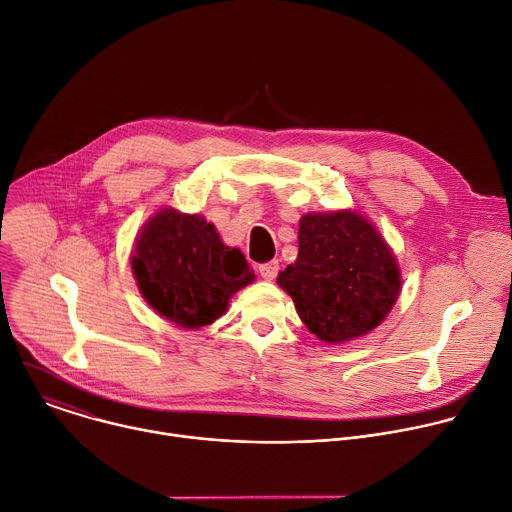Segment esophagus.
Returning <instances> with one entry per match:
<instances>
[{
	"instance_id": "esophagus-1",
	"label": "esophagus",
	"mask_w": 512,
	"mask_h": 512,
	"mask_svg": "<svg viewBox=\"0 0 512 512\" xmlns=\"http://www.w3.org/2000/svg\"><path fill=\"white\" fill-rule=\"evenodd\" d=\"M277 271H279V263L277 261H267V263H261L259 265V273L263 279L271 281L277 277Z\"/></svg>"
}]
</instances>
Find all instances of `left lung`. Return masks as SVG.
I'll list each match as a JSON object with an SVG mask.
<instances>
[{"instance_id": "obj_1", "label": "left lung", "mask_w": 512, "mask_h": 512, "mask_svg": "<svg viewBox=\"0 0 512 512\" xmlns=\"http://www.w3.org/2000/svg\"><path fill=\"white\" fill-rule=\"evenodd\" d=\"M294 265L277 283L296 304L306 328L328 344L377 328L399 289L397 261L367 218L356 212L306 214Z\"/></svg>"}]
</instances>
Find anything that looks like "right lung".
<instances>
[{"mask_svg": "<svg viewBox=\"0 0 512 512\" xmlns=\"http://www.w3.org/2000/svg\"><path fill=\"white\" fill-rule=\"evenodd\" d=\"M131 269L143 298L160 316L194 330L223 316L235 291L253 281L239 249L223 245L200 214L172 208L143 227Z\"/></svg>", "mask_w": 512, "mask_h": 512, "instance_id": "add662e5", "label": "right lung"}]
</instances>
